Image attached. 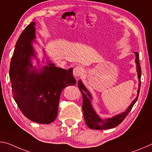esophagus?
<instances>
[{"label": "esophagus", "instance_id": "1", "mask_svg": "<svg viewBox=\"0 0 152 152\" xmlns=\"http://www.w3.org/2000/svg\"><path fill=\"white\" fill-rule=\"evenodd\" d=\"M84 72V69L81 66H76L73 69V75L75 77L78 78L83 75Z\"/></svg>", "mask_w": 152, "mask_h": 152}]
</instances>
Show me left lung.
I'll return each mask as SVG.
<instances>
[{
  "mask_svg": "<svg viewBox=\"0 0 152 152\" xmlns=\"http://www.w3.org/2000/svg\"><path fill=\"white\" fill-rule=\"evenodd\" d=\"M134 54L135 55V64L139 81L137 97L131 102V105L126 109L125 111L120 114H116V115L113 116L112 118L102 119L99 117L98 114L96 113V112L94 109L92 104H91V101H92L93 98L91 93L86 88V87L84 86V84L82 83V81L81 80H79L78 86L82 94V96H83V106H82V109H83L84 119H85V122L87 126L89 129H96V130H103V129H108L116 127V126L121 124L124 119L125 118L129 112L132 109L134 104H135L137 100L141 87V66L139 65V54L137 52H134Z\"/></svg>",
  "mask_w": 152,
  "mask_h": 152,
  "instance_id": "1",
  "label": "left lung"
}]
</instances>
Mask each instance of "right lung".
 Segmentation results:
<instances>
[{"instance_id": "right-lung-1", "label": "right lung", "mask_w": 152, "mask_h": 152, "mask_svg": "<svg viewBox=\"0 0 152 152\" xmlns=\"http://www.w3.org/2000/svg\"><path fill=\"white\" fill-rule=\"evenodd\" d=\"M35 22H31L17 39L10 64L12 92L17 106L29 120L50 124L56 118L60 96L66 86L76 83L73 68L65 70L55 66L47 58L39 65L33 42H36ZM44 56H46L45 52ZM37 59L39 66L33 65Z\"/></svg>"}]
</instances>
